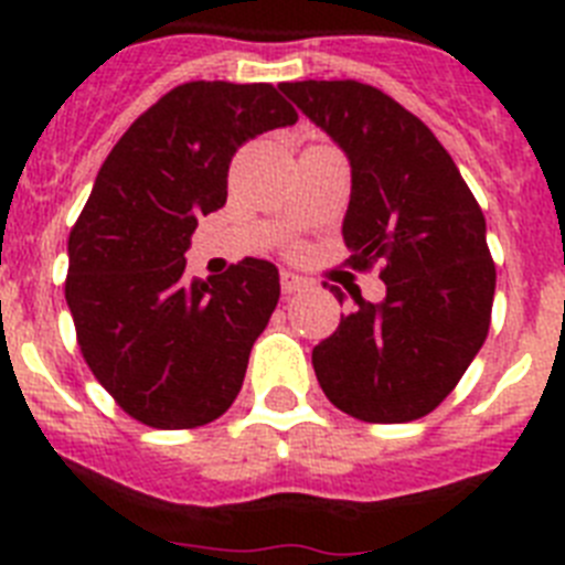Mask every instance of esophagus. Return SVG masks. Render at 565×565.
I'll use <instances>...</instances> for the list:
<instances>
[{
	"instance_id": "1",
	"label": "esophagus",
	"mask_w": 565,
	"mask_h": 565,
	"mask_svg": "<svg viewBox=\"0 0 565 565\" xmlns=\"http://www.w3.org/2000/svg\"><path fill=\"white\" fill-rule=\"evenodd\" d=\"M279 288H282V294L291 297V294H299L302 288H308V282L294 271H279Z\"/></svg>"
}]
</instances>
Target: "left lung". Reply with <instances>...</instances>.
Here are the masks:
<instances>
[{"instance_id": "left-lung-1", "label": "left lung", "mask_w": 565, "mask_h": 565, "mask_svg": "<svg viewBox=\"0 0 565 565\" xmlns=\"http://www.w3.org/2000/svg\"><path fill=\"white\" fill-rule=\"evenodd\" d=\"M279 89L348 154V266L379 263L387 286L379 306L351 291L353 311L313 348L319 387L359 422H416L450 396L489 333L495 263L481 206L430 127L382 89L351 78Z\"/></svg>"}]
</instances>
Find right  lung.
Listing matches in <instances>:
<instances>
[{"instance_id": "1", "label": "right lung", "mask_w": 565, "mask_h": 565, "mask_svg": "<svg viewBox=\"0 0 565 565\" xmlns=\"http://www.w3.org/2000/svg\"><path fill=\"white\" fill-rule=\"evenodd\" d=\"M297 109L271 84L189 82L135 118L70 232L67 297L84 362L135 422L192 430L237 398L279 274L246 257L186 282L198 217L226 203L228 163Z\"/></svg>"}]
</instances>
